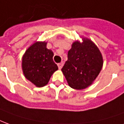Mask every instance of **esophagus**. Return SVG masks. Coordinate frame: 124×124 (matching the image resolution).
Here are the masks:
<instances>
[{
    "mask_svg": "<svg viewBox=\"0 0 124 124\" xmlns=\"http://www.w3.org/2000/svg\"><path fill=\"white\" fill-rule=\"evenodd\" d=\"M57 65H58V67H59V70H61V69L62 68V67L63 66V61H62V62H61L60 63L57 64Z\"/></svg>",
    "mask_w": 124,
    "mask_h": 124,
    "instance_id": "obj_1",
    "label": "esophagus"
}]
</instances>
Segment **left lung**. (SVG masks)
Masks as SVG:
<instances>
[{
	"instance_id": "left-lung-1",
	"label": "left lung",
	"mask_w": 124,
	"mask_h": 124,
	"mask_svg": "<svg viewBox=\"0 0 124 124\" xmlns=\"http://www.w3.org/2000/svg\"><path fill=\"white\" fill-rule=\"evenodd\" d=\"M74 42L61 71L69 86L82 90L91 85L102 69L103 59L96 44L88 38Z\"/></svg>"
}]
</instances>
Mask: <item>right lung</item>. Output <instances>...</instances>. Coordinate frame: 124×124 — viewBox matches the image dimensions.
Wrapping results in <instances>:
<instances>
[{
    "label": "right lung",
    "mask_w": 124,
    "mask_h": 124,
    "mask_svg": "<svg viewBox=\"0 0 124 124\" xmlns=\"http://www.w3.org/2000/svg\"><path fill=\"white\" fill-rule=\"evenodd\" d=\"M46 44L45 42H36L22 57L25 77L37 87L46 85L53 73L58 70L53 59V53L46 48Z\"/></svg>",
    "instance_id": "obj_1"
}]
</instances>
